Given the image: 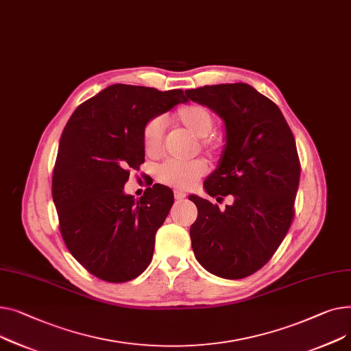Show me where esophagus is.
I'll list each match as a JSON object with an SVG mask.
<instances>
[{
	"mask_svg": "<svg viewBox=\"0 0 351 351\" xmlns=\"http://www.w3.org/2000/svg\"><path fill=\"white\" fill-rule=\"evenodd\" d=\"M174 198H176L177 201H181V199L185 198V194H184L182 191H180V190H176V191H174Z\"/></svg>",
	"mask_w": 351,
	"mask_h": 351,
	"instance_id": "obj_1",
	"label": "esophagus"
}]
</instances>
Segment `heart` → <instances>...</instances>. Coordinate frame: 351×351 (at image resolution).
<instances>
[{
    "label": "heart",
    "instance_id": "1",
    "mask_svg": "<svg viewBox=\"0 0 351 351\" xmlns=\"http://www.w3.org/2000/svg\"><path fill=\"white\" fill-rule=\"evenodd\" d=\"M177 125L187 129L198 140V147L208 154H219L222 144L219 140L211 137L214 130L215 119L213 112L198 103H189L181 106L174 116ZM164 140V119L161 116L150 119L143 128L141 141L143 149L152 158H157L162 153ZM207 173V164L202 160H193L189 162L167 161L161 164L156 170V178L158 182L167 187L189 190L197 184V181Z\"/></svg>",
    "mask_w": 351,
    "mask_h": 351
}]
</instances>
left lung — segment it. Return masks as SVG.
<instances>
[{
	"mask_svg": "<svg viewBox=\"0 0 351 351\" xmlns=\"http://www.w3.org/2000/svg\"><path fill=\"white\" fill-rule=\"evenodd\" d=\"M225 121L219 167L204 182L218 202L190 195L198 217L190 228L197 261L225 279L255 274L274 256L295 217L300 161L293 133L275 103L248 84L185 90Z\"/></svg>",
	"mask_w": 351,
	"mask_h": 351,
	"instance_id": "1",
	"label": "left lung"
}]
</instances>
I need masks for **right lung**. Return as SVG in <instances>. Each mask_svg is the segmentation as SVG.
<instances>
[{"label":"right lung","instance_id":"right-lung-1","mask_svg":"<svg viewBox=\"0 0 351 351\" xmlns=\"http://www.w3.org/2000/svg\"><path fill=\"white\" fill-rule=\"evenodd\" d=\"M184 101L181 89L116 84L77 106L60 136L52 176L59 231L72 256L101 280H132L152 262L173 191L154 184L134 199L123 187L144 162V125Z\"/></svg>","mask_w":351,"mask_h":351}]
</instances>
